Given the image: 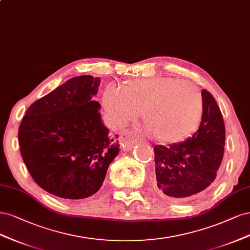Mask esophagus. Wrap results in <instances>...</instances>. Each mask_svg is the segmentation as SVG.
Instances as JSON below:
<instances>
[{"label": "esophagus", "instance_id": "1", "mask_svg": "<svg viewBox=\"0 0 250 250\" xmlns=\"http://www.w3.org/2000/svg\"><path fill=\"white\" fill-rule=\"evenodd\" d=\"M139 139L137 138L136 135L131 130H124V131H122V133H120L119 141H120V143H122V146L125 150L131 149L134 146V144L137 143V141Z\"/></svg>", "mask_w": 250, "mask_h": 250}]
</instances>
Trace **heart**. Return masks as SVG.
Segmentation results:
<instances>
[{
	"label": "heart",
	"instance_id": "heart-1",
	"mask_svg": "<svg viewBox=\"0 0 250 250\" xmlns=\"http://www.w3.org/2000/svg\"><path fill=\"white\" fill-rule=\"evenodd\" d=\"M103 104L122 125L142 112V122L155 139L170 146L188 140L197 131L204 111L198 88L170 77L132 80L122 90L109 87Z\"/></svg>",
	"mask_w": 250,
	"mask_h": 250
}]
</instances>
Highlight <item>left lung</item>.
Segmentation results:
<instances>
[{
  "label": "left lung",
  "instance_id": "obj_1",
  "mask_svg": "<svg viewBox=\"0 0 250 250\" xmlns=\"http://www.w3.org/2000/svg\"><path fill=\"white\" fill-rule=\"evenodd\" d=\"M204 111L197 132L173 146H155L156 185L160 194L178 201L190 199L216 179L224 154L225 126L213 95L201 91Z\"/></svg>",
  "mask_w": 250,
  "mask_h": 250
}]
</instances>
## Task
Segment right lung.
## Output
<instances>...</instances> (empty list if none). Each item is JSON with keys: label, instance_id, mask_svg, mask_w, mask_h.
Listing matches in <instances>:
<instances>
[{"label": "right lung", "instance_id": "right-lung-1", "mask_svg": "<svg viewBox=\"0 0 250 250\" xmlns=\"http://www.w3.org/2000/svg\"><path fill=\"white\" fill-rule=\"evenodd\" d=\"M100 78L69 79L29 107L19 128L20 149L40 188L66 199L93 195L118 155V135L104 125L94 101Z\"/></svg>", "mask_w": 250, "mask_h": 250}]
</instances>
